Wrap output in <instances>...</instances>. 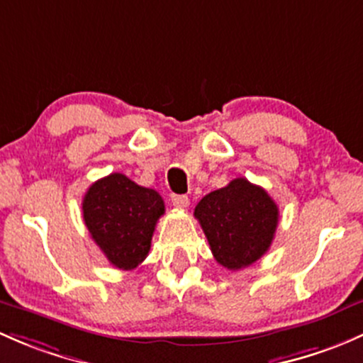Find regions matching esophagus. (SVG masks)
Instances as JSON below:
<instances>
[{
  "label": "esophagus",
  "instance_id": "1",
  "mask_svg": "<svg viewBox=\"0 0 363 363\" xmlns=\"http://www.w3.org/2000/svg\"><path fill=\"white\" fill-rule=\"evenodd\" d=\"M172 203L177 208H186L189 205V198L186 194H172Z\"/></svg>",
  "mask_w": 363,
  "mask_h": 363
}]
</instances>
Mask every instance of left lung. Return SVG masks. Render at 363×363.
<instances>
[{"label": "left lung", "mask_w": 363, "mask_h": 363, "mask_svg": "<svg viewBox=\"0 0 363 363\" xmlns=\"http://www.w3.org/2000/svg\"><path fill=\"white\" fill-rule=\"evenodd\" d=\"M194 217L216 261L235 272L268 252L278 226V207L261 186L238 177L201 198Z\"/></svg>", "instance_id": "8db88e82"}]
</instances>
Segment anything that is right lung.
<instances>
[{"label":"right lung","mask_w":363,"mask_h":363,"mask_svg":"<svg viewBox=\"0 0 363 363\" xmlns=\"http://www.w3.org/2000/svg\"><path fill=\"white\" fill-rule=\"evenodd\" d=\"M165 213L158 191L114 174L95 181L83 198L91 240L118 269L130 272L146 259L156 223Z\"/></svg>","instance_id":"obj_1"}]
</instances>
